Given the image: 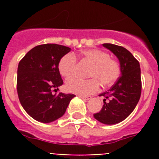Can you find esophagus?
<instances>
[{
  "label": "esophagus",
  "mask_w": 159,
  "mask_h": 159,
  "mask_svg": "<svg viewBox=\"0 0 159 159\" xmlns=\"http://www.w3.org/2000/svg\"><path fill=\"white\" fill-rule=\"evenodd\" d=\"M79 97H81V98L83 100H87H87H90L91 98H92V97H88V96H81V95H79Z\"/></svg>",
  "instance_id": "esophagus-1"
}]
</instances>
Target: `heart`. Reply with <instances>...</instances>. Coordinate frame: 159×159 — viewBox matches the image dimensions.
Listing matches in <instances>:
<instances>
[{"mask_svg": "<svg viewBox=\"0 0 159 159\" xmlns=\"http://www.w3.org/2000/svg\"><path fill=\"white\" fill-rule=\"evenodd\" d=\"M83 58L92 64L89 72L90 79H82L72 77L66 81L65 87L67 92L86 96L93 94L99 88V82L103 86H109L116 82L120 76V65L109 54L100 49H87L82 52ZM77 57L72 53L65 54L58 62L59 73L64 77H69L75 73Z\"/></svg>", "mask_w": 159, "mask_h": 159, "instance_id": "b5f03b06", "label": "heart"}]
</instances>
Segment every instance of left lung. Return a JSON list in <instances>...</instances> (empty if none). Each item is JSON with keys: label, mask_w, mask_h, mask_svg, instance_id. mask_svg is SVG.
I'll return each instance as SVG.
<instances>
[{"label": "left lung", "mask_w": 159, "mask_h": 159, "mask_svg": "<svg viewBox=\"0 0 159 159\" xmlns=\"http://www.w3.org/2000/svg\"><path fill=\"white\" fill-rule=\"evenodd\" d=\"M116 55L120 65V77L107 92L100 96L105 97L104 105L96 120L105 125L120 123L128 117L138 104L141 95V76L139 62L126 48L112 43H103Z\"/></svg>", "instance_id": "obj_1"}]
</instances>
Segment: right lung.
Returning a JSON list of instances; mask_svg holds the SVG:
<instances>
[{"mask_svg": "<svg viewBox=\"0 0 159 159\" xmlns=\"http://www.w3.org/2000/svg\"><path fill=\"white\" fill-rule=\"evenodd\" d=\"M71 48L56 43L33 48L20 61L17 92L25 111L35 120L50 123L64 115L73 94L57 92L62 86L59 60Z\"/></svg>", "mask_w": 159, "mask_h": 159, "instance_id": "obj_1", "label": "right lung"}]
</instances>
